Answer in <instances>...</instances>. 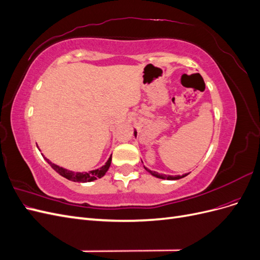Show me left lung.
I'll return each mask as SVG.
<instances>
[{"mask_svg":"<svg viewBox=\"0 0 260 260\" xmlns=\"http://www.w3.org/2000/svg\"><path fill=\"white\" fill-rule=\"evenodd\" d=\"M135 136L137 137V131H135ZM149 174H151L152 176H154V177H156V178H159V179H167V180H179V179H181V178H184L185 176H187V174H185V175H182V176H166V175H162V174H158V172H156V171H152V170H149V169H147L146 167H144Z\"/></svg>","mask_w":260,"mask_h":260,"instance_id":"obj_1","label":"left lung"}]
</instances>
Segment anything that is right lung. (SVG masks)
<instances>
[{
	"label": "right lung",
	"mask_w": 260,
	"mask_h": 260,
	"mask_svg": "<svg viewBox=\"0 0 260 260\" xmlns=\"http://www.w3.org/2000/svg\"><path fill=\"white\" fill-rule=\"evenodd\" d=\"M46 161H48L51 167L57 172V174H59L61 177H64L70 181H74V182H91V181H94L96 179H100L103 177L109 166H111V162H112V156L109 157L108 160L106 161V164L104 165V166H102L101 168L99 169H95V170H91L89 172H74V171H70V170H67L65 168L62 167H59L57 166V165H55L53 162H51L48 158H45Z\"/></svg>",
	"instance_id": "right-lung-1"
}]
</instances>
